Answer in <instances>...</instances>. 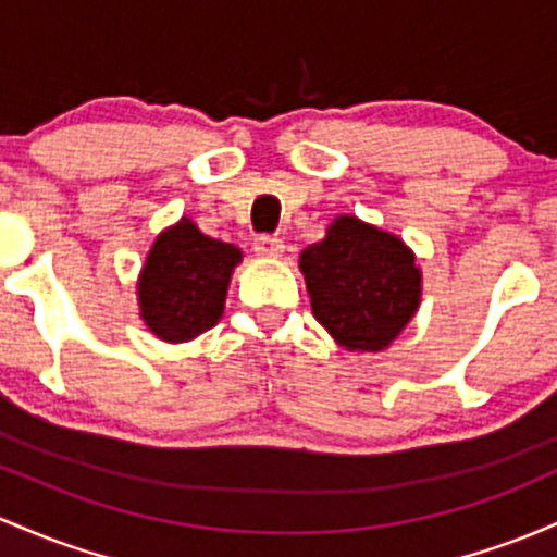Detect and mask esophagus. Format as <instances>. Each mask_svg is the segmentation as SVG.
Wrapping results in <instances>:
<instances>
[{"label": "esophagus", "mask_w": 557, "mask_h": 557, "mask_svg": "<svg viewBox=\"0 0 557 557\" xmlns=\"http://www.w3.org/2000/svg\"><path fill=\"white\" fill-rule=\"evenodd\" d=\"M255 252L262 255V258H278L284 252V239L276 234H260L255 239Z\"/></svg>", "instance_id": "34e87169"}]
</instances>
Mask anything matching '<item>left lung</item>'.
Segmentation results:
<instances>
[{"instance_id": "obj_1", "label": "left lung", "mask_w": 557, "mask_h": 557, "mask_svg": "<svg viewBox=\"0 0 557 557\" xmlns=\"http://www.w3.org/2000/svg\"><path fill=\"white\" fill-rule=\"evenodd\" d=\"M299 268L312 312L347 349H384L413 318L421 299V271L397 236L358 218L342 215L326 239L302 252Z\"/></svg>"}]
</instances>
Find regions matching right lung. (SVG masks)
Wrapping results in <instances>:
<instances>
[{
  "instance_id": "obj_1",
  "label": "right lung",
  "mask_w": 557,
  "mask_h": 557,
  "mask_svg": "<svg viewBox=\"0 0 557 557\" xmlns=\"http://www.w3.org/2000/svg\"><path fill=\"white\" fill-rule=\"evenodd\" d=\"M242 260L234 245L202 234L191 221L162 231L139 281L141 318L165 342L195 339L223 312L231 271Z\"/></svg>"
}]
</instances>
